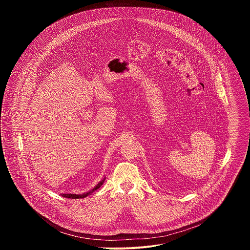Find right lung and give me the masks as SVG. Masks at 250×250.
<instances>
[{"label": "right lung", "mask_w": 250, "mask_h": 250, "mask_svg": "<svg viewBox=\"0 0 250 250\" xmlns=\"http://www.w3.org/2000/svg\"><path fill=\"white\" fill-rule=\"evenodd\" d=\"M104 180H105V178H104V179L101 180L93 189H91L90 191H88L86 193H83V194H61V196L64 197V198H69V199H82V198H86L87 196H89L92 193H94L95 191H97L103 185Z\"/></svg>", "instance_id": "obj_1"}]
</instances>
